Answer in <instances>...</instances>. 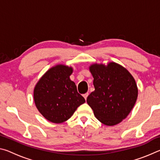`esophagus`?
<instances>
[{
    "instance_id": "34e87169",
    "label": "esophagus",
    "mask_w": 160,
    "mask_h": 160,
    "mask_svg": "<svg viewBox=\"0 0 160 160\" xmlns=\"http://www.w3.org/2000/svg\"><path fill=\"white\" fill-rule=\"evenodd\" d=\"M88 95H89V94H88V93H85V94H83V97H84V98L85 99V100L87 99V98H88Z\"/></svg>"
}]
</instances>
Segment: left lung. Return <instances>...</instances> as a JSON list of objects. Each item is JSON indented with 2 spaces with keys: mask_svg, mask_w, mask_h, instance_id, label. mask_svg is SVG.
Listing matches in <instances>:
<instances>
[{
  "mask_svg": "<svg viewBox=\"0 0 160 160\" xmlns=\"http://www.w3.org/2000/svg\"><path fill=\"white\" fill-rule=\"evenodd\" d=\"M94 78L92 92L87 102L100 122L114 126L129 114L138 98V88L132 75L121 65L111 62L107 66H90Z\"/></svg>",
  "mask_w": 160,
  "mask_h": 160,
  "instance_id": "1",
  "label": "left lung"
}]
</instances>
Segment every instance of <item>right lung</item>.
<instances>
[{
  "label": "right lung",
  "instance_id": "add662e5",
  "mask_svg": "<svg viewBox=\"0 0 160 160\" xmlns=\"http://www.w3.org/2000/svg\"><path fill=\"white\" fill-rule=\"evenodd\" d=\"M72 68L56 65L47 70L34 89L35 105L44 117L61 123L71 117L77 108L85 102L70 79Z\"/></svg>",
  "mask_w": 160,
  "mask_h": 160
}]
</instances>
